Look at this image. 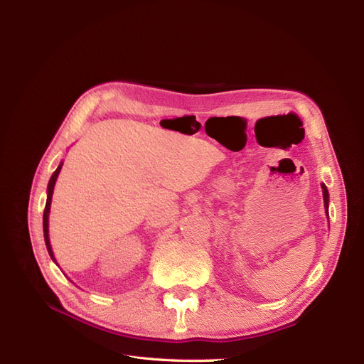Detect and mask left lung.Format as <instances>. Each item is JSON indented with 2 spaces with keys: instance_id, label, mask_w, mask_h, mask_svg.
Listing matches in <instances>:
<instances>
[{
  "instance_id": "8db88e82",
  "label": "left lung",
  "mask_w": 364,
  "mask_h": 364,
  "mask_svg": "<svg viewBox=\"0 0 364 364\" xmlns=\"http://www.w3.org/2000/svg\"><path fill=\"white\" fill-rule=\"evenodd\" d=\"M322 191H323V202H325V211H326V214H328V190H326V186L322 183Z\"/></svg>"
}]
</instances>
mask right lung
I'll return each mask as SVG.
<instances>
[{"mask_svg": "<svg viewBox=\"0 0 364 364\" xmlns=\"http://www.w3.org/2000/svg\"><path fill=\"white\" fill-rule=\"evenodd\" d=\"M60 168H62V164L59 165V167L56 168V171L53 173L51 179L48 182V193H47V203H46V209H43V238H46V245H47V250L50 253V257L54 259V255H53V250H51V245H50V238H48V214H50V205H51V197H53V190H54V183H56V179L60 173ZM56 261V259H54Z\"/></svg>", "mask_w": 364, "mask_h": 364, "instance_id": "obj_1", "label": "right lung"}]
</instances>
